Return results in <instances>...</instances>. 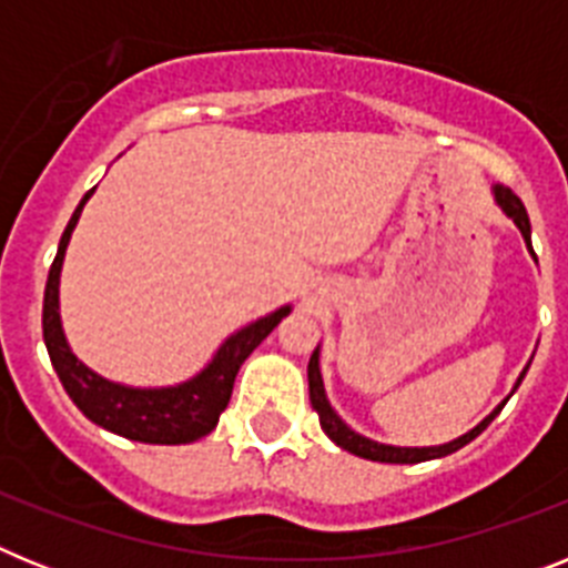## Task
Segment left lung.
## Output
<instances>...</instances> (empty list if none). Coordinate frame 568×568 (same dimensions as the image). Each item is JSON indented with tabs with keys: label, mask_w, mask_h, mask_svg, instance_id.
<instances>
[{
	"label": "left lung",
	"mask_w": 568,
	"mask_h": 568,
	"mask_svg": "<svg viewBox=\"0 0 568 568\" xmlns=\"http://www.w3.org/2000/svg\"><path fill=\"white\" fill-rule=\"evenodd\" d=\"M491 193H495V202H498V207L504 210L511 222H515V227L520 230V235H524V241H526V247L531 250V224H529V215H526L524 202H520L518 195L511 193L509 187H504V184H495V187H491ZM318 358H321V346H315V353L310 355L307 378H310V404H313V409L318 413L321 429L327 433V438L333 440V444H338L341 449H346V453H353V455H358V458H366V460H378V464H420V460L446 458V455H453V453H458V449H464L469 440L478 438L486 426L495 420V415H498L500 409H504L506 400L515 395V389H518L520 381H524L526 369H529V366H524V373H520L518 384H515V389L506 395L504 404L495 406V409H491V413L486 415V418L480 420L475 429H469V433L460 435V438L449 440V444H440V446H393V444H378V440H373V438H364V435H358L355 429H349V426L338 418V413H335L327 400V389H324V378H321Z\"/></svg>",
	"instance_id": "1"
}]
</instances>
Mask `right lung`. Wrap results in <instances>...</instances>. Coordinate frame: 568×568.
Listing matches in <instances>:
<instances>
[{"instance_id": "obj_1", "label": "right lung", "mask_w": 568, "mask_h": 568, "mask_svg": "<svg viewBox=\"0 0 568 568\" xmlns=\"http://www.w3.org/2000/svg\"><path fill=\"white\" fill-rule=\"evenodd\" d=\"M97 190V187H93ZM93 190L84 193L77 213L70 215L64 227L62 241H59L57 258L50 264L48 284H44V307H42V333L44 346H48L50 364L62 381L64 393L70 400L88 415L93 424H99L108 433L122 435L142 444H193L215 429L219 415L227 409L230 395H233L235 375L239 366L247 361L261 341L267 338L278 321L290 315V304L278 307L275 313L253 321L247 327L235 329L219 349L213 361L204 366L202 373L173 386H128L115 381L102 378L90 366L73 355L62 329V315H59V278H62L64 250L70 244L73 227L79 224L82 207L93 195Z\"/></svg>"}]
</instances>
